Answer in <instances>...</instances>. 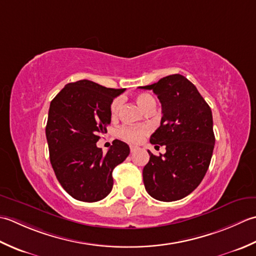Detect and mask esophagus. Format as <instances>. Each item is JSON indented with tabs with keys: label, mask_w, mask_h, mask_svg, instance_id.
<instances>
[{
	"label": "esophagus",
	"mask_w": 256,
	"mask_h": 256,
	"mask_svg": "<svg viewBox=\"0 0 256 256\" xmlns=\"http://www.w3.org/2000/svg\"><path fill=\"white\" fill-rule=\"evenodd\" d=\"M137 149H138V148H137V147H134V146H130V152H132V154H134V151L137 150Z\"/></svg>",
	"instance_id": "obj_1"
}]
</instances>
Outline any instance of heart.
<instances>
[{
    "label": "heart",
    "instance_id": "1",
    "mask_svg": "<svg viewBox=\"0 0 256 256\" xmlns=\"http://www.w3.org/2000/svg\"><path fill=\"white\" fill-rule=\"evenodd\" d=\"M136 100H137L138 105L146 109L149 105V102H154V98L151 97L148 94H139V95L136 97ZM122 106V99L116 98L114 99V102L110 105V112L112 116H116L119 112V108ZM148 132L147 127H134V126H122L118 129V136L122 139L126 140L128 142L132 144H138L142 142L144 138V136Z\"/></svg>",
    "mask_w": 256,
    "mask_h": 256
}]
</instances>
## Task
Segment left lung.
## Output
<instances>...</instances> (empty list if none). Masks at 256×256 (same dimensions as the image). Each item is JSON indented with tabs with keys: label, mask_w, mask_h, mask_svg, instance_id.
Returning a JSON list of instances; mask_svg holds the SVG:
<instances>
[{
	"label": "left lung",
	"mask_w": 256,
	"mask_h": 256,
	"mask_svg": "<svg viewBox=\"0 0 256 256\" xmlns=\"http://www.w3.org/2000/svg\"><path fill=\"white\" fill-rule=\"evenodd\" d=\"M140 88L152 90L161 102L162 118L150 142L166 146V150L160 156L148 151L150 160L142 171L144 188L156 200H180L201 184L210 166L216 144L211 108L180 74Z\"/></svg>",
	"instance_id": "8db88e82"
}]
</instances>
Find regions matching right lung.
<instances>
[{
  "label": "right lung",
  "mask_w": 256,
  "mask_h": 256,
  "mask_svg": "<svg viewBox=\"0 0 256 256\" xmlns=\"http://www.w3.org/2000/svg\"><path fill=\"white\" fill-rule=\"evenodd\" d=\"M124 92L82 80L65 85L50 102L45 130L50 164L60 186L76 200L106 198L112 189V170L130 152L117 139L107 154L96 146L110 124L114 98Z\"/></svg>",
  "instance_id": "1"
}]
</instances>
